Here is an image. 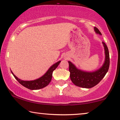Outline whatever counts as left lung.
Here are the masks:
<instances>
[{
	"label": "left lung",
	"instance_id": "left-lung-1",
	"mask_svg": "<svg viewBox=\"0 0 120 120\" xmlns=\"http://www.w3.org/2000/svg\"><path fill=\"white\" fill-rule=\"evenodd\" d=\"M96 34L102 35L97 27L94 28ZM105 50V61L102 65L94 71H86L79 69L74 64L68 61L69 64V71L70 79L75 85L79 87L90 88L94 87L102 80L107 72L109 67V54L108 47L105 42H102Z\"/></svg>",
	"mask_w": 120,
	"mask_h": 120
}]
</instances>
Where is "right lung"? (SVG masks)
<instances>
[{
  "label": "right lung",
  "mask_w": 120,
  "mask_h": 120,
  "mask_svg": "<svg viewBox=\"0 0 120 120\" xmlns=\"http://www.w3.org/2000/svg\"><path fill=\"white\" fill-rule=\"evenodd\" d=\"M60 62L61 61L60 60V61L53 64V65H51L49 68V69L42 76L33 80H21V79L18 78L16 75H14L12 71L11 70V71L12 75H13L14 78L18 80V82H19L20 84H21L24 87L32 90H39L45 87V86H47L50 83V82L51 80V79H52L53 71L56 69Z\"/></svg>",
  "instance_id": "1"
}]
</instances>
